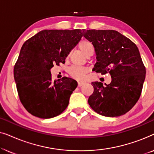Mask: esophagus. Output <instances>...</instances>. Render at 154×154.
I'll list each match as a JSON object with an SVG mask.
<instances>
[{
	"label": "esophagus",
	"instance_id": "obj_1",
	"mask_svg": "<svg viewBox=\"0 0 154 154\" xmlns=\"http://www.w3.org/2000/svg\"><path fill=\"white\" fill-rule=\"evenodd\" d=\"M83 85L84 83H83V82H79V83H78V86H79V87H81V86Z\"/></svg>",
	"mask_w": 154,
	"mask_h": 154
}]
</instances>
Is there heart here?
I'll return each instance as SVG.
<instances>
[{
    "mask_svg": "<svg viewBox=\"0 0 154 154\" xmlns=\"http://www.w3.org/2000/svg\"><path fill=\"white\" fill-rule=\"evenodd\" d=\"M79 48L88 57L92 56L94 51V45H92L91 42L88 41L87 40H83L80 42L79 43ZM69 73L73 79L77 80V81H82L85 79L86 74L88 73V69L85 67L72 66L69 69Z\"/></svg>",
    "mask_w": 154,
    "mask_h": 154,
    "instance_id": "obj_1",
    "label": "heart"
}]
</instances>
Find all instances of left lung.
<instances>
[{
    "label": "left lung",
    "mask_w": 154,
    "mask_h": 154,
    "mask_svg": "<svg viewBox=\"0 0 154 154\" xmlns=\"http://www.w3.org/2000/svg\"><path fill=\"white\" fill-rule=\"evenodd\" d=\"M83 36L94 45L97 62L92 71L109 73L110 84L92 82L88 104L99 114L116 117L133 107L142 93L146 68L137 45L114 30H85Z\"/></svg>",
    "instance_id": "1"
}]
</instances>
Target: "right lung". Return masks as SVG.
<instances>
[{
    "instance_id": "obj_1",
    "label": "right lung",
    "mask_w": 154,
    "mask_h": 154,
    "mask_svg": "<svg viewBox=\"0 0 154 154\" xmlns=\"http://www.w3.org/2000/svg\"><path fill=\"white\" fill-rule=\"evenodd\" d=\"M82 36L81 29L43 30L23 44L14 66V78L20 102L31 114L50 119L68 106L77 82L67 77L53 81L50 69L65 63Z\"/></svg>"
}]
</instances>
